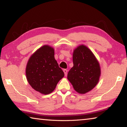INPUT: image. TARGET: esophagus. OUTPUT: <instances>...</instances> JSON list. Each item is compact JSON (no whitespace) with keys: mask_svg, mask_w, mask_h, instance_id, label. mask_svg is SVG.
Returning a JSON list of instances; mask_svg holds the SVG:
<instances>
[{"mask_svg":"<svg viewBox=\"0 0 127 127\" xmlns=\"http://www.w3.org/2000/svg\"><path fill=\"white\" fill-rule=\"evenodd\" d=\"M63 72L64 73V74H65V76H66V75H67V70L64 69H63Z\"/></svg>","mask_w":127,"mask_h":127,"instance_id":"esophagus-1","label":"esophagus"}]
</instances>
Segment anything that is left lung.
<instances>
[{"label":"left lung","instance_id":"obj_1","mask_svg":"<svg viewBox=\"0 0 127 127\" xmlns=\"http://www.w3.org/2000/svg\"><path fill=\"white\" fill-rule=\"evenodd\" d=\"M73 66L69 71L68 81L74 90L85 94L94 89L101 76L99 62L92 51L83 44L79 45L73 53Z\"/></svg>","mask_w":127,"mask_h":127}]
</instances>
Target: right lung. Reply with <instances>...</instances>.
Segmentation results:
<instances>
[{"mask_svg": "<svg viewBox=\"0 0 127 127\" xmlns=\"http://www.w3.org/2000/svg\"><path fill=\"white\" fill-rule=\"evenodd\" d=\"M26 75L35 91L43 95L51 93L64 76L54 58V49L44 45L34 52L27 62Z\"/></svg>", "mask_w": 127, "mask_h": 127, "instance_id": "add662e5", "label": "right lung"}]
</instances>
